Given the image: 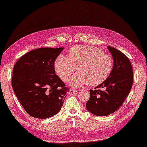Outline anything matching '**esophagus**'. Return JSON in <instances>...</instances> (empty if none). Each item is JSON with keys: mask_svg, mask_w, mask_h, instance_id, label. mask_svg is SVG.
Instances as JSON below:
<instances>
[{"mask_svg": "<svg viewBox=\"0 0 147 147\" xmlns=\"http://www.w3.org/2000/svg\"><path fill=\"white\" fill-rule=\"evenodd\" d=\"M78 91V90H76V89H69V92H68V94H73V93L77 92Z\"/></svg>", "mask_w": 147, "mask_h": 147, "instance_id": "34e87169", "label": "esophagus"}]
</instances>
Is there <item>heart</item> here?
Returning a JSON list of instances; mask_svg holds the SVG:
<instances>
[{
    "label": "heart",
    "mask_w": 147,
    "mask_h": 147,
    "mask_svg": "<svg viewBox=\"0 0 147 147\" xmlns=\"http://www.w3.org/2000/svg\"><path fill=\"white\" fill-rule=\"evenodd\" d=\"M114 61L111 55L93 46H77L69 51L68 57L59 55L54 62L55 72L64 82L78 71L71 80V86H80L88 84L97 86L105 82L113 71Z\"/></svg>",
    "instance_id": "b5f03b06"
}]
</instances>
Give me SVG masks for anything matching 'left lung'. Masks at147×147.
<instances>
[{
	"label": "left lung",
	"instance_id": "1",
	"mask_svg": "<svg viewBox=\"0 0 147 147\" xmlns=\"http://www.w3.org/2000/svg\"><path fill=\"white\" fill-rule=\"evenodd\" d=\"M107 49L113 58V71L105 82L90 90V98L86 104L87 109L97 116L109 115L119 109L133 84L132 67L129 59L117 49L111 47Z\"/></svg>",
	"mask_w": 147,
	"mask_h": 147
}]
</instances>
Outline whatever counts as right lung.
<instances>
[{"label": "right lung", "instance_id": "right-lung-1", "mask_svg": "<svg viewBox=\"0 0 147 147\" xmlns=\"http://www.w3.org/2000/svg\"><path fill=\"white\" fill-rule=\"evenodd\" d=\"M61 48H40L20 58L13 69L12 87L30 115L47 119L59 113L69 89L55 74L54 62Z\"/></svg>", "mask_w": 147, "mask_h": 147}]
</instances>
